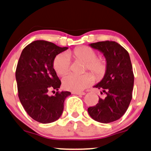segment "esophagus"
Instances as JSON below:
<instances>
[{
	"label": "esophagus",
	"mask_w": 151,
	"mask_h": 151,
	"mask_svg": "<svg viewBox=\"0 0 151 151\" xmlns=\"http://www.w3.org/2000/svg\"><path fill=\"white\" fill-rule=\"evenodd\" d=\"M72 93L73 95H84L86 94L84 92H72Z\"/></svg>",
	"instance_id": "esophagus-1"
}]
</instances>
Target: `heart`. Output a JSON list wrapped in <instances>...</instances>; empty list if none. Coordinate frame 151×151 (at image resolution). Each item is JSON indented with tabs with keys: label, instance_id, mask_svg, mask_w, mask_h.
I'll use <instances>...</instances> for the list:
<instances>
[{
	"label": "heart",
	"instance_id": "1",
	"mask_svg": "<svg viewBox=\"0 0 151 151\" xmlns=\"http://www.w3.org/2000/svg\"><path fill=\"white\" fill-rule=\"evenodd\" d=\"M72 56L77 60L85 63V68L93 72L97 78H100L106 71V63L103 59L96 58L97 53L94 49L87 46H82L74 49ZM70 55V53H69ZM53 68L59 75H65L70 70V57L67 53L57 55L53 61ZM94 79L91 74L81 76L70 74L63 80V87L67 90L79 92L92 84Z\"/></svg>",
	"mask_w": 151,
	"mask_h": 151
}]
</instances>
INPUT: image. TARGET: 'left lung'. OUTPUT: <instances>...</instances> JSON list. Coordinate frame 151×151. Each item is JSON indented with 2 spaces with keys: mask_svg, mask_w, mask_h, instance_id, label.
<instances>
[{
  "mask_svg": "<svg viewBox=\"0 0 151 151\" xmlns=\"http://www.w3.org/2000/svg\"><path fill=\"white\" fill-rule=\"evenodd\" d=\"M89 46L102 53L106 59L104 77L94 86L106 97L99 98L98 104L88 108V112L95 121L111 123L124 115L132 98L134 74L130 57L121 45L114 41L98 42Z\"/></svg>",
  "mask_w": 151,
  "mask_h": 151,
  "instance_id": "8db88e82",
  "label": "left lung"
}]
</instances>
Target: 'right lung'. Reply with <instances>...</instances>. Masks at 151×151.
<instances>
[{"mask_svg": "<svg viewBox=\"0 0 151 151\" xmlns=\"http://www.w3.org/2000/svg\"><path fill=\"white\" fill-rule=\"evenodd\" d=\"M68 49L50 42L36 40L21 53L15 74L19 98L28 115L39 123L57 121L63 111L65 100L71 95L68 91L49 95V91H58L61 85L53 68L54 59Z\"/></svg>", "mask_w": 151, "mask_h": 151, "instance_id": "obj_1", "label": "right lung"}]
</instances>
